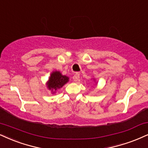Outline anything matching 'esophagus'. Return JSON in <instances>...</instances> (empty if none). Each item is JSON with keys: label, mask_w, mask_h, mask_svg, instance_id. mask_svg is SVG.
Here are the masks:
<instances>
[{"label": "esophagus", "mask_w": 148, "mask_h": 148, "mask_svg": "<svg viewBox=\"0 0 148 148\" xmlns=\"http://www.w3.org/2000/svg\"><path fill=\"white\" fill-rule=\"evenodd\" d=\"M79 75L78 73H76V74H75L73 75V79L75 82H77L79 80Z\"/></svg>", "instance_id": "1"}]
</instances>
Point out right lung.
I'll list each match as a JSON object with an SVG mask.
<instances>
[{
	"label": "right lung",
	"mask_w": 148,
	"mask_h": 148,
	"mask_svg": "<svg viewBox=\"0 0 148 148\" xmlns=\"http://www.w3.org/2000/svg\"><path fill=\"white\" fill-rule=\"evenodd\" d=\"M69 77L66 75H62L60 71H56L51 73V76L47 82V88L51 90L54 93L56 90L61 88L64 85L66 84L69 81ZM54 92H53V90Z\"/></svg>",
	"instance_id": "right-lung-1"
}]
</instances>
